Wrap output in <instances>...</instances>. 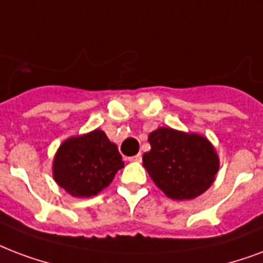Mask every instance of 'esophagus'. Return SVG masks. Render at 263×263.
<instances>
[{"label": "esophagus", "instance_id": "esophagus-1", "mask_svg": "<svg viewBox=\"0 0 263 263\" xmlns=\"http://www.w3.org/2000/svg\"><path fill=\"white\" fill-rule=\"evenodd\" d=\"M129 161H135V163H139V161H142V154L138 153L135 154V156H132V157L128 158Z\"/></svg>", "mask_w": 263, "mask_h": 263}]
</instances>
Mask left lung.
<instances>
[{
    "mask_svg": "<svg viewBox=\"0 0 263 263\" xmlns=\"http://www.w3.org/2000/svg\"><path fill=\"white\" fill-rule=\"evenodd\" d=\"M149 142L143 167L168 197L190 200L212 185L219 160L204 136L163 127L150 134Z\"/></svg>",
    "mask_w": 263,
    "mask_h": 263,
    "instance_id": "8db88e82",
    "label": "left lung"
}]
</instances>
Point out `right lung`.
I'll use <instances>...</instances> for the list:
<instances>
[{
	"label": "right lung",
	"mask_w": 263,
	"mask_h": 263,
	"mask_svg": "<svg viewBox=\"0 0 263 263\" xmlns=\"http://www.w3.org/2000/svg\"><path fill=\"white\" fill-rule=\"evenodd\" d=\"M123 167L117 146L95 129L62 143L53 160V178L74 197H91L107 187Z\"/></svg>",
	"instance_id": "add662e5"
}]
</instances>
